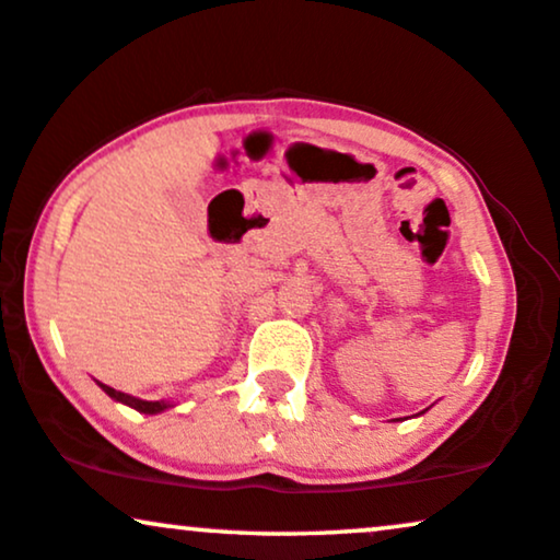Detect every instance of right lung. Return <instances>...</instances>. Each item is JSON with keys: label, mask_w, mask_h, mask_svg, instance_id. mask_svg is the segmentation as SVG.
Wrapping results in <instances>:
<instances>
[{"label": "right lung", "mask_w": 560, "mask_h": 560, "mask_svg": "<svg viewBox=\"0 0 560 560\" xmlns=\"http://www.w3.org/2000/svg\"><path fill=\"white\" fill-rule=\"evenodd\" d=\"M97 385H101L103 390H105V395H110L113 400L124 402V406L139 410V413H160V410L170 408V402H165V400H141V398H133V395H126L121 390H116V387L103 385V382H97Z\"/></svg>", "instance_id": "add662e5"}]
</instances>
